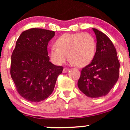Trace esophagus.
Listing matches in <instances>:
<instances>
[{"label": "esophagus", "mask_w": 130, "mask_h": 130, "mask_svg": "<svg viewBox=\"0 0 130 130\" xmlns=\"http://www.w3.org/2000/svg\"><path fill=\"white\" fill-rule=\"evenodd\" d=\"M69 71V69L65 67L63 69V73H67Z\"/></svg>", "instance_id": "esophagus-1"}]
</instances>
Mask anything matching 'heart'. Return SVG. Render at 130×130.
<instances>
[{
    "label": "heart",
    "instance_id": "obj_1",
    "mask_svg": "<svg viewBox=\"0 0 130 130\" xmlns=\"http://www.w3.org/2000/svg\"><path fill=\"white\" fill-rule=\"evenodd\" d=\"M55 45L48 50V55L55 65H61L69 57L71 63L82 67L89 64L94 58L96 42L87 32L65 33L57 39Z\"/></svg>",
    "mask_w": 130,
    "mask_h": 130
}]
</instances>
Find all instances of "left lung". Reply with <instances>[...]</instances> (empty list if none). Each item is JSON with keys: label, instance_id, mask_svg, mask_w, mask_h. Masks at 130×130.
Returning <instances> with one entry per match:
<instances>
[{"label": "left lung", "instance_id": "left-lung-1", "mask_svg": "<svg viewBox=\"0 0 130 130\" xmlns=\"http://www.w3.org/2000/svg\"><path fill=\"white\" fill-rule=\"evenodd\" d=\"M96 36V52L92 61L83 68L77 86L87 97L107 95L119 78L120 64L116 48L104 33L92 28Z\"/></svg>", "mask_w": 130, "mask_h": 130}]
</instances>
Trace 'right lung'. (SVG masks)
<instances>
[{
	"label": "right lung",
	"mask_w": 130,
	"mask_h": 130,
	"mask_svg": "<svg viewBox=\"0 0 130 130\" xmlns=\"http://www.w3.org/2000/svg\"><path fill=\"white\" fill-rule=\"evenodd\" d=\"M54 31L32 28L21 33L11 56L10 75L18 93L28 101L38 103L53 92L63 68L50 61L47 46Z\"/></svg>",
	"instance_id": "right-lung-1"
}]
</instances>
